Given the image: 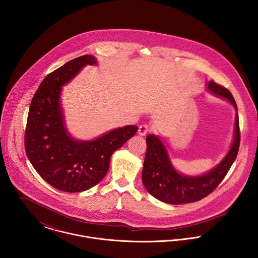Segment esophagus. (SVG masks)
I'll use <instances>...</instances> for the list:
<instances>
[{"label":"esophagus","instance_id":"34e87169","mask_svg":"<svg viewBox=\"0 0 258 258\" xmlns=\"http://www.w3.org/2000/svg\"><path fill=\"white\" fill-rule=\"evenodd\" d=\"M148 132H149V126H148V125H146V124H142V125L139 126V129H138L139 135L144 136V135L147 134Z\"/></svg>","mask_w":258,"mask_h":258}]
</instances>
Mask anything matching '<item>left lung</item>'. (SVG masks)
Returning <instances> with one entry per match:
<instances>
[{"instance_id": "left-lung-1", "label": "left lung", "mask_w": 258, "mask_h": 258, "mask_svg": "<svg viewBox=\"0 0 258 258\" xmlns=\"http://www.w3.org/2000/svg\"><path fill=\"white\" fill-rule=\"evenodd\" d=\"M208 89L214 94L229 100L234 108L237 106L229 90L214 80L208 82ZM147 151L142 172V181L146 189L157 200L180 205L198 202L213 192L226 176L233 164L240 144L238 114L235 117L234 139L229 152L220 165L204 176L187 177L179 174L173 168L166 148L155 135L146 138Z\"/></svg>"}]
</instances>
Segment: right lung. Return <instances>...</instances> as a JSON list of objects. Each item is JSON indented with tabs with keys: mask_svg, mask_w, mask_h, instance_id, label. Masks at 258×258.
I'll return each instance as SVG.
<instances>
[{
	"mask_svg": "<svg viewBox=\"0 0 258 258\" xmlns=\"http://www.w3.org/2000/svg\"><path fill=\"white\" fill-rule=\"evenodd\" d=\"M95 63V58L86 54L47 74L30 105L25 133L27 156L38 175L62 191L78 192L98 184L108 172L111 155L138 130L129 125L87 142L68 134L59 103L61 86L83 67Z\"/></svg>",
	"mask_w": 258,
	"mask_h": 258,
	"instance_id": "obj_1",
	"label": "right lung"
}]
</instances>
